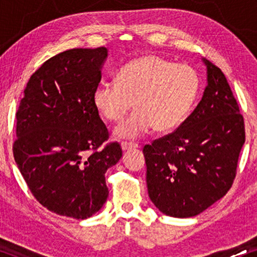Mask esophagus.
Instances as JSON below:
<instances>
[{
    "mask_svg": "<svg viewBox=\"0 0 257 257\" xmlns=\"http://www.w3.org/2000/svg\"><path fill=\"white\" fill-rule=\"evenodd\" d=\"M139 145L136 143H127V142H122L121 143V149L122 151H128L132 149H138Z\"/></svg>",
    "mask_w": 257,
    "mask_h": 257,
    "instance_id": "esophagus-1",
    "label": "esophagus"
}]
</instances>
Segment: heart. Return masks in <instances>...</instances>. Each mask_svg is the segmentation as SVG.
Instances as JSON below:
<instances>
[{
	"instance_id": "1",
	"label": "heart",
	"mask_w": 257,
	"mask_h": 257,
	"mask_svg": "<svg viewBox=\"0 0 257 257\" xmlns=\"http://www.w3.org/2000/svg\"><path fill=\"white\" fill-rule=\"evenodd\" d=\"M200 92V77L188 64L157 55H146L122 65L117 82H101L93 92V104L105 119L120 122L119 138L133 139L154 127L159 132L177 128L186 120Z\"/></svg>"
}]
</instances>
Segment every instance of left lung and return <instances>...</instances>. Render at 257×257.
<instances>
[{
    "label": "left lung",
    "mask_w": 257,
    "mask_h": 257,
    "mask_svg": "<svg viewBox=\"0 0 257 257\" xmlns=\"http://www.w3.org/2000/svg\"><path fill=\"white\" fill-rule=\"evenodd\" d=\"M207 66L202 99L174 132L144 146L150 199L173 217L202 213L227 194L245 142L244 120L223 72Z\"/></svg>",
    "instance_id": "obj_1"
}]
</instances>
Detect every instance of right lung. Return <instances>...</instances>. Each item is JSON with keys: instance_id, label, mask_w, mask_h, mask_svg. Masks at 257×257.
<instances>
[{"instance_id": "obj_1", "label": "right lung", "mask_w": 257, "mask_h": 257, "mask_svg": "<svg viewBox=\"0 0 257 257\" xmlns=\"http://www.w3.org/2000/svg\"><path fill=\"white\" fill-rule=\"evenodd\" d=\"M107 49H71L31 75L16 112L14 158L30 192L58 215L84 220L106 201L107 168L122 156L93 104Z\"/></svg>"}]
</instances>
